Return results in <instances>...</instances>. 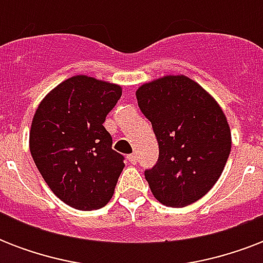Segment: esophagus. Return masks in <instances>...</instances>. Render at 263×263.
<instances>
[{"label":"esophagus","instance_id":"obj_1","mask_svg":"<svg viewBox=\"0 0 263 263\" xmlns=\"http://www.w3.org/2000/svg\"><path fill=\"white\" fill-rule=\"evenodd\" d=\"M128 161H129L131 164L135 165L136 162H138V157H136V154H129V156H128Z\"/></svg>","mask_w":263,"mask_h":263}]
</instances>
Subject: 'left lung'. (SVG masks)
<instances>
[{
	"instance_id": "1",
	"label": "left lung",
	"mask_w": 263,
	"mask_h": 263,
	"mask_svg": "<svg viewBox=\"0 0 263 263\" xmlns=\"http://www.w3.org/2000/svg\"><path fill=\"white\" fill-rule=\"evenodd\" d=\"M140 111L152 123L160 156L144 177L162 204L184 208L206 195L231 153L224 111L187 76H165L136 91Z\"/></svg>"
}]
</instances>
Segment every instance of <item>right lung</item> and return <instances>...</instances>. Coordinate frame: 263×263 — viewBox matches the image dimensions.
Wrapping results in <instances>:
<instances>
[{"label":"right lung","instance_id":"obj_1","mask_svg":"<svg viewBox=\"0 0 263 263\" xmlns=\"http://www.w3.org/2000/svg\"><path fill=\"white\" fill-rule=\"evenodd\" d=\"M121 97L117 84L73 76L39 103L30 131V152L36 168L64 203L97 210L110 200L124 157L111 148L103 127Z\"/></svg>","mask_w":263,"mask_h":263}]
</instances>
